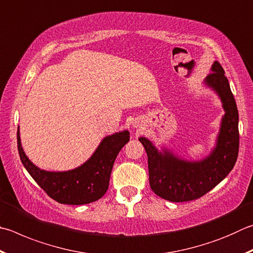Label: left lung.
<instances>
[{"instance_id":"left-lung-1","label":"left lung","mask_w":253,"mask_h":253,"mask_svg":"<svg viewBox=\"0 0 253 253\" xmlns=\"http://www.w3.org/2000/svg\"><path fill=\"white\" fill-rule=\"evenodd\" d=\"M205 85L218 95L224 115L214 148L206 158L190 162L163 147L157 149L146 137L139 141L148 157L149 185L156 195L172 203L198 199L222 181L232 170L239 153V114L228 79L215 61Z\"/></svg>"}]
</instances>
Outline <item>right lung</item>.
Masks as SVG:
<instances>
[{
  "instance_id": "1",
  "label": "right lung",
  "mask_w": 253,
  "mask_h": 253,
  "mask_svg": "<svg viewBox=\"0 0 253 253\" xmlns=\"http://www.w3.org/2000/svg\"><path fill=\"white\" fill-rule=\"evenodd\" d=\"M129 141V131L106 136L91 157L80 167L67 171H46L31 162L22 148L17 129V149L23 166L50 198L64 205H85L106 194L115 159Z\"/></svg>"
}]
</instances>
